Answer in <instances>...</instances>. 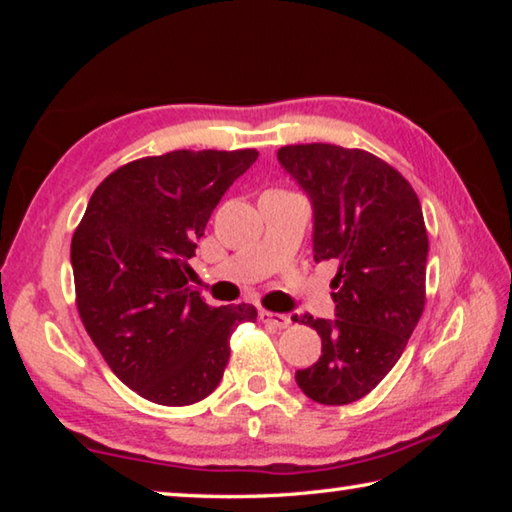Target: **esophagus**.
<instances>
[{"label": "esophagus", "instance_id": "1", "mask_svg": "<svg viewBox=\"0 0 512 512\" xmlns=\"http://www.w3.org/2000/svg\"><path fill=\"white\" fill-rule=\"evenodd\" d=\"M259 320L266 325H273L277 329H284L291 325V318L287 314H273V311H266V309L259 311Z\"/></svg>", "mask_w": 512, "mask_h": 512}]
</instances>
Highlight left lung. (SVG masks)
<instances>
[{"label":"left lung","instance_id":"8db88e82","mask_svg":"<svg viewBox=\"0 0 512 512\" xmlns=\"http://www.w3.org/2000/svg\"><path fill=\"white\" fill-rule=\"evenodd\" d=\"M314 210V259H334L336 318L293 316L314 327L320 359L296 372L318 404L361 400L388 375L424 309L429 239L413 187L361 149L296 144L277 151Z\"/></svg>","mask_w":512,"mask_h":512}]
</instances>
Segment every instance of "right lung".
I'll return each instance as SVG.
<instances>
[{
    "label": "right lung",
    "mask_w": 512,
    "mask_h": 512,
    "mask_svg": "<svg viewBox=\"0 0 512 512\" xmlns=\"http://www.w3.org/2000/svg\"><path fill=\"white\" fill-rule=\"evenodd\" d=\"M255 149L171 151L119 167L94 189L72 237L76 307L110 370L144 400L210 395L253 305L210 307L189 287L214 207L253 167Z\"/></svg>",
    "instance_id": "add662e5"
}]
</instances>
